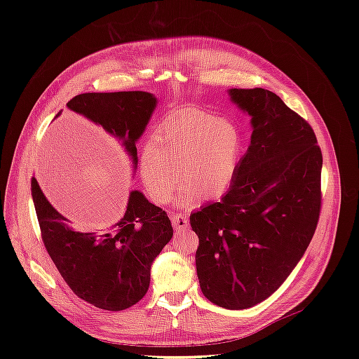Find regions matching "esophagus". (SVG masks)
Instances as JSON below:
<instances>
[{
	"label": "esophagus",
	"instance_id": "1",
	"mask_svg": "<svg viewBox=\"0 0 359 359\" xmlns=\"http://www.w3.org/2000/svg\"><path fill=\"white\" fill-rule=\"evenodd\" d=\"M170 220H172V224H173V227H175L177 231L186 229V227H189V220L186 219V217H182L180 214L170 215Z\"/></svg>",
	"mask_w": 359,
	"mask_h": 359
}]
</instances>
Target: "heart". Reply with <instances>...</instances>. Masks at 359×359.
Wrapping results in <instances>:
<instances>
[{
	"instance_id": "b5f03b06",
	"label": "heart",
	"mask_w": 359,
	"mask_h": 359,
	"mask_svg": "<svg viewBox=\"0 0 359 359\" xmlns=\"http://www.w3.org/2000/svg\"><path fill=\"white\" fill-rule=\"evenodd\" d=\"M240 154L241 136L229 119L187 112L158 126L140 153L139 173L149 198L165 205L177 190L180 171L186 182L181 203L194 206L202 196L219 198L227 190Z\"/></svg>"
}]
</instances>
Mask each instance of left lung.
<instances>
[{
	"label": "left lung",
	"mask_w": 359,
	"mask_h": 359,
	"mask_svg": "<svg viewBox=\"0 0 359 359\" xmlns=\"http://www.w3.org/2000/svg\"><path fill=\"white\" fill-rule=\"evenodd\" d=\"M252 137L220 202L190 215L206 299L227 310L265 301L298 265L320 212L322 153L310 124L274 93L227 90Z\"/></svg>",
	"instance_id": "obj_1"
}]
</instances>
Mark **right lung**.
Instances as JSON below:
<instances>
[{
	"label": "right lung",
	"mask_w": 359,
	"mask_h": 359,
	"mask_svg": "<svg viewBox=\"0 0 359 359\" xmlns=\"http://www.w3.org/2000/svg\"><path fill=\"white\" fill-rule=\"evenodd\" d=\"M67 107L118 140L135 175L136 144L156 111L157 97L147 91L85 93L73 97ZM31 194L43 243L76 295L109 311L126 310L145 297L151 265L173 235L165 211L142 191L132 190L121 220L100 232H79L53 208L34 177Z\"/></svg>",
	"instance_id": "add662e5"
}]
</instances>
